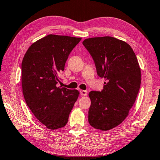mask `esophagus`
Wrapping results in <instances>:
<instances>
[{
    "label": "esophagus",
    "instance_id": "obj_1",
    "mask_svg": "<svg viewBox=\"0 0 160 160\" xmlns=\"http://www.w3.org/2000/svg\"><path fill=\"white\" fill-rule=\"evenodd\" d=\"M80 94L81 95H84L86 96L87 95V91H84V90H80Z\"/></svg>",
    "mask_w": 160,
    "mask_h": 160
}]
</instances>
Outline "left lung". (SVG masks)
Returning a JSON list of instances; mask_svg holds the SVG:
<instances>
[{
	"label": "left lung",
	"mask_w": 160,
	"mask_h": 160,
	"mask_svg": "<svg viewBox=\"0 0 160 160\" xmlns=\"http://www.w3.org/2000/svg\"><path fill=\"white\" fill-rule=\"evenodd\" d=\"M82 44L93 59L98 75L105 80L101 91H91L88 122L107 131L125 120L138 94L141 73L134 52L112 37L86 39Z\"/></svg>",
	"instance_id": "1"
}]
</instances>
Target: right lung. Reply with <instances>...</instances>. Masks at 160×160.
<instances>
[{
    "label": "right lung",
    "mask_w": 160,
    "mask_h": 160,
    "mask_svg": "<svg viewBox=\"0 0 160 160\" xmlns=\"http://www.w3.org/2000/svg\"><path fill=\"white\" fill-rule=\"evenodd\" d=\"M81 38L48 35L29 47L22 62L25 102L35 117L50 129L63 128L79 92L57 87L70 52Z\"/></svg>",
    "instance_id": "obj_1"
}]
</instances>
